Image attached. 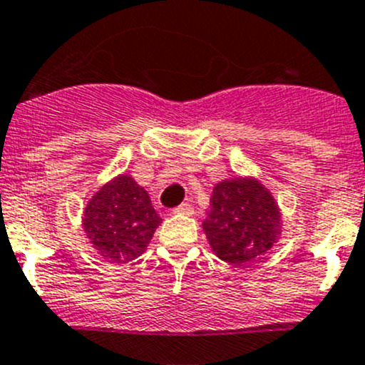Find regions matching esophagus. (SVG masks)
<instances>
[{
    "label": "esophagus",
    "mask_w": 365,
    "mask_h": 365,
    "mask_svg": "<svg viewBox=\"0 0 365 365\" xmlns=\"http://www.w3.org/2000/svg\"><path fill=\"white\" fill-rule=\"evenodd\" d=\"M173 213H175V215H192L194 206L190 203H183L176 206V208H173Z\"/></svg>",
    "instance_id": "1"
}]
</instances>
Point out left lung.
<instances>
[{"label":"left lung","mask_w":365,"mask_h":365,"mask_svg":"<svg viewBox=\"0 0 365 365\" xmlns=\"http://www.w3.org/2000/svg\"><path fill=\"white\" fill-rule=\"evenodd\" d=\"M203 230L217 256L235 267L254 263L274 245L279 210L268 190L254 180H224L210 200Z\"/></svg>","instance_id":"obj_1"}]
</instances>
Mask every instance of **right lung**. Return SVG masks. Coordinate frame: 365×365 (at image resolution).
Masks as SVG:
<instances>
[{
	"label": "right lung",
	"instance_id": "1",
	"mask_svg": "<svg viewBox=\"0 0 365 365\" xmlns=\"http://www.w3.org/2000/svg\"><path fill=\"white\" fill-rule=\"evenodd\" d=\"M83 220L93 247L113 263L141 256L162 222L146 190L127 175L118 176L91 197Z\"/></svg>",
	"mask_w": 365,
	"mask_h": 365
}]
</instances>
